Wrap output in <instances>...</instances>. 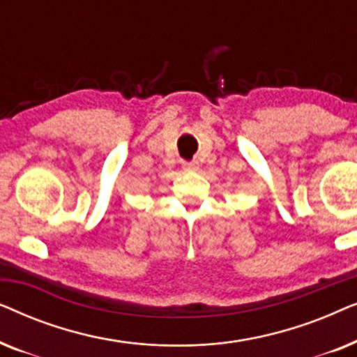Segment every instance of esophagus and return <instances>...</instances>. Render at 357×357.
<instances>
[{"mask_svg": "<svg viewBox=\"0 0 357 357\" xmlns=\"http://www.w3.org/2000/svg\"><path fill=\"white\" fill-rule=\"evenodd\" d=\"M182 169L185 172H195V170H198V162H183L182 164Z\"/></svg>", "mask_w": 357, "mask_h": 357, "instance_id": "34e87169", "label": "esophagus"}]
</instances>
